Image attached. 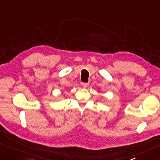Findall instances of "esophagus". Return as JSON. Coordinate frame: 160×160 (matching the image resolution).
<instances>
[{
    "mask_svg": "<svg viewBox=\"0 0 160 160\" xmlns=\"http://www.w3.org/2000/svg\"><path fill=\"white\" fill-rule=\"evenodd\" d=\"M82 86L83 87V88H86L87 87H88V83H82Z\"/></svg>",
    "mask_w": 160,
    "mask_h": 160,
    "instance_id": "34e87169",
    "label": "esophagus"
}]
</instances>
